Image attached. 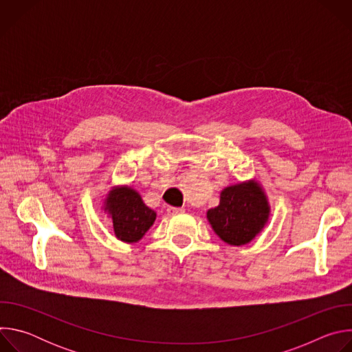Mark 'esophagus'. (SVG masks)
<instances>
[{"label": "esophagus", "instance_id": "obj_1", "mask_svg": "<svg viewBox=\"0 0 352 352\" xmlns=\"http://www.w3.org/2000/svg\"><path fill=\"white\" fill-rule=\"evenodd\" d=\"M184 212H185V210H184L182 208H171V206H170V208L167 209V213H168L170 216H174V214H179V213H184Z\"/></svg>", "mask_w": 352, "mask_h": 352}]
</instances>
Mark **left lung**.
<instances>
[{"label": "left lung", "instance_id": "1", "mask_svg": "<svg viewBox=\"0 0 352 352\" xmlns=\"http://www.w3.org/2000/svg\"><path fill=\"white\" fill-rule=\"evenodd\" d=\"M214 232L228 245L241 246L252 241L267 224L270 206L263 188L256 181L227 186L220 193V204L208 210Z\"/></svg>", "mask_w": 352, "mask_h": 352}]
</instances>
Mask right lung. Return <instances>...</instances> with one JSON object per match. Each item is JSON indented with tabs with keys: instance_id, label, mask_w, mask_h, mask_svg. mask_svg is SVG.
Returning a JSON list of instances; mask_svg holds the SVG:
<instances>
[{
	"instance_id": "add662e5",
	"label": "right lung",
	"mask_w": 352,
	"mask_h": 352,
	"mask_svg": "<svg viewBox=\"0 0 352 352\" xmlns=\"http://www.w3.org/2000/svg\"><path fill=\"white\" fill-rule=\"evenodd\" d=\"M104 212L113 220L116 236L128 243L142 239L156 220V212L147 208L142 196L129 186H116L109 192Z\"/></svg>"
}]
</instances>
